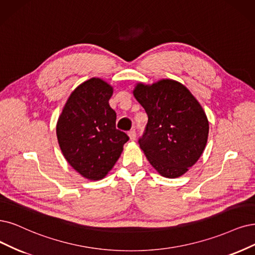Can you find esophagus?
I'll list each match as a JSON object with an SVG mask.
<instances>
[{"instance_id":"34e87169","label":"esophagus","mask_w":255,"mask_h":255,"mask_svg":"<svg viewBox=\"0 0 255 255\" xmlns=\"http://www.w3.org/2000/svg\"><path fill=\"white\" fill-rule=\"evenodd\" d=\"M128 135H129L130 140H134V139H135V137H136V132H135V130H134V129H133V130H130L129 132H128Z\"/></svg>"}]
</instances>
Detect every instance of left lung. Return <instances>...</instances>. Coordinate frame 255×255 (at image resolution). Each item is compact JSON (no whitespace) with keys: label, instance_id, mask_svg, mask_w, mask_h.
<instances>
[{"label":"left lung","instance_id":"obj_1","mask_svg":"<svg viewBox=\"0 0 255 255\" xmlns=\"http://www.w3.org/2000/svg\"><path fill=\"white\" fill-rule=\"evenodd\" d=\"M133 96L148 116L138 144L149 163L162 176L186 173L201 157L209 122L201 104L183 84L161 80L136 84Z\"/></svg>","mask_w":255,"mask_h":255}]
</instances>
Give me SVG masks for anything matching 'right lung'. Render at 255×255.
Segmentation results:
<instances>
[{
    "instance_id": "1",
    "label": "right lung",
    "mask_w": 255,
    "mask_h": 255,
    "mask_svg": "<svg viewBox=\"0 0 255 255\" xmlns=\"http://www.w3.org/2000/svg\"><path fill=\"white\" fill-rule=\"evenodd\" d=\"M110 85L92 78L75 88L56 123V136L66 161L85 178L99 181L115 166L128 135L116 128L109 106Z\"/></svg>"
}]
</instances>
